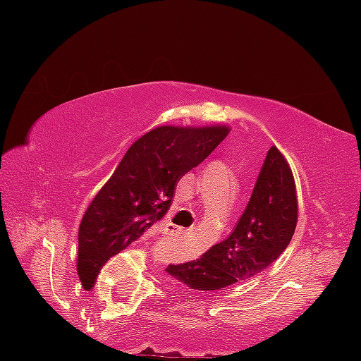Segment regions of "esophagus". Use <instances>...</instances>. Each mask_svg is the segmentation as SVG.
I'll use <instances>...</instances> for the list:
<instances>
[{"mask_svg":"<svg viewBox=\"0 0 361 361\" xmlns=\"http://www.w3.org/2000/svg\"><path fill=\"white\" fill-rule=\"evenodd\" d=\"M166 233L171 234V235H180V234L185 233V229H183V227H180V226H175V224H168Z\"/></svg>","mask_w":361,"mask_h":361,"instance_id":"esophagus-1","label":"esophagus"}]
</instances>
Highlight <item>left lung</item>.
Instances as JSON below:
<instances>
[{
  "label": "left lung",
  "instance_id": "1",
  "mask_svg": "<svg viewBox=\"0 0 361 361\" xmlns=\"http://www.w3.org/2000/svg\"><path fill=\"white\" fill-rule=\"evenodd\" d=\"M297 226V195L288 163L268 151L251 198L233 233L200 258L166 271L195 290H221L258 275L287 250Z\"/></svg>",
  "mask_w": 361,
  "mask_h": 361
}]
</instances>
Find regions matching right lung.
Returning a JSON list of instances; mask_svg holds the SVG:
<instances>
[{
    "instance_id": "1",
    "label": "right lung",
    "mask_w": 361,
    "mask_h": 361,
    "mask_svg": "<svg viewBox=\"0 0 361 361\" xmlns=\"http://www.w3.org/2000/svg\"><path fill=\"white\" fill-rule=\"evenodd\" d=\"M227 127H157L135 140L80 226L78 275L91 287L111 256L166 217L176 183L227 135Z\"/></svg>"
}]
</instances>
